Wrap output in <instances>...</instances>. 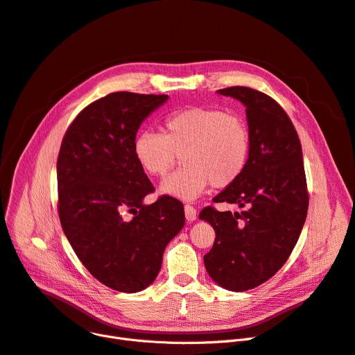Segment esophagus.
<instances>
[{
	"label": "esophagus",
	"mask_w": 355,
	"mask_h": 355,
	"mask_svg": "<svg viewBox=\"0 0 355 355\" xmlns=\"http://www.w3.org/2000/svg\"><path fill=\"white\" fill-rule=\"evenodd\" d=\"M184 213H185V218H187V221H194L197 218V210L193 206H190V204H185Z\"/></svg>",
	"instance_id": "esophagus-1"
}]
</instances>
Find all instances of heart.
<instances>
[{"label":"heart","instance_id":"heart-1","mask_svg":"<svg viewBox=\"0 0 355 355\" xmlns=\"http://www.w3.org/2000/svg\"><path fill=\"white\" fill-rule=\"evenodd\" d=\"M165 134L142 130L134 155L149 175L164 177L182 157L184 166L161 184V193L196 200L210 185L225 189L245 173L252 137L246 121L218 107H189L165 119Z\"/></svg>","mask_w":355,"mask_h":355}]
</instances>
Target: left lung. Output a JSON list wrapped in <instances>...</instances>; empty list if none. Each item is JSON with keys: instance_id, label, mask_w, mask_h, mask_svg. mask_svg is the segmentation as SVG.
<instances>
[{"instance_id": "1", "label": "left lung", "mask_w": 355, "mask_h": 355, "mask_svg": "<svg viewBox=\"0 0 355 355\" xmlns=\"http://www.w3.org/2000/svg\"><path fill=\"white\" fill-rule=\"evenodd\" d=\"M218 93L246 106L252 151L245 173L213 200L245 210L232 214L206 207L200 213L216 232L204 265L217 285L243 292L285 265L302 232L309 198L301 141L282 106L245 86Z\"/></svg>"}]
</instances>
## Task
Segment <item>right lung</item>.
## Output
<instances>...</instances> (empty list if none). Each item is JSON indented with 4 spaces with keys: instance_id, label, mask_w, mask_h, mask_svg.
Masks as SVG:
<instances>
[{
    "instance_id": "1",
    "label": "right lung",
    "mask_w": 355,
    "mask_h": 355,
    "mask_svg": "<svg viewBox=\"0 0 355 355\" xmlns=\"http://www.w3.org/2000/svg\"><path fill=\"white\" fill-rule=\"evenodd\" d=\"M166 99L109 93L80 112L60 146L63 232L90 275L119 292H139L155 281L166 245L185 223L182 202L174 197L144 204L154 185L134 155L141 123Z\"/></svg>"
}]
</instances>
